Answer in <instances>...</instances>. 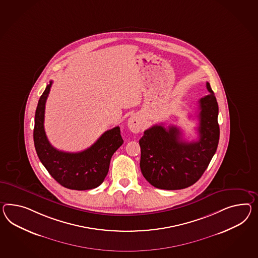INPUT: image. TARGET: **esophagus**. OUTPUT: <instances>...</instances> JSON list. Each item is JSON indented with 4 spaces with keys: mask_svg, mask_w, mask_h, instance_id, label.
Masks as SVG:
<instances>
[{
    "mask_svg": "<svg viewBox=\"0 0 258 258\" xmlns=\"http://www.w3.org/2000/svg\"><path fill=\"white\" fill-rule=\"evenodd\" d=\"M128 127L130 131L133 133H139L143 128L142 120L139 116H132L128 119Z\"/></svg>",
    "mask_w": 258,
    "mask_h": 258,
    "instance_id": "1",
    "label": "esophagus"
}]
</instances>
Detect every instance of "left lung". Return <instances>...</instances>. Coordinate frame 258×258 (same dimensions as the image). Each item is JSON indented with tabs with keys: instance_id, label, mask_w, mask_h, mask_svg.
<instances>
[{
	"instance_id": "8db88e82",
	"label": "left lung",
	"mask_w": 258,
	"mask_h": 258,
	"mask_svg": "<svg viewBox=\"0 0 258 258\" xmlns=\"http://www.w3.org/2000/svg\"><path fill=\"white\" fill-rule=\"evenodd\" d=\"M208 95L199 100V139L187 142L176 126L153 125L147 129L139 145L140 169L154 187L184 189L196 183L205 172L218 147V104L207 82Z\"/></svg>"
}]
</instances>
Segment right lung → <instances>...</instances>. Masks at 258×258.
<instances>
[{
	"label": "right lung",
	"mask_w": 258,
	"mask_h": 258,
	"mask_svg": "<svg viewBox=\"0 0 258 258\" xmlns=\"http://www.w3.org/2000/svg\"><path fill=\"white\" fill-rule=\"evenodd\" d=\"M52 81L41 95L35 111L33 141L41 163L57 182L71 190H90L98 187L106 177L114 152L123 143L119 126L104 133L85 151L66 152L55 149L44 128L45 106Z\"/></svg>",
	"instance_id": "obj_1"
}]
</instances>
